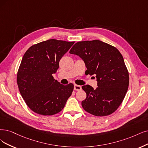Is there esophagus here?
<instances>
[{
	"mask_svg": "<svg viewBox=\"0 0 148 148\" xmlns=\"http://www.w3.org/2000/svg\"><path fill=\"white\" fill-rule=\"evenodd\" d=\"M74 90H76V91H79L82 89V87H81V86L78 85H74Z\"/></svg>",
	"mask_w": 148,
	"mask_h": 148,
	"instance_id": "esophagus-1",
	"label": "esophagus"
}]
</instances>
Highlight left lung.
<instances>
[{"mask_svg": "<svg viewBox=\"0 0 148 148\" xmlns=\"http://www.w3.org/2000/svg\"><path fill=\"white\" fill-rule=\"evenodd\" d=\"M71 54L82 59L86 74L95 75L97 87L82 86L86 97L83 108L97 116L110 115L121 105L127 91L129 76L121 53L113 46L99 40L79 41L72 47Z\"/></svg>", "mask_w": 148, "mask_h": 148, "instance_id": "1", "label": "left lung"}]
</instances>
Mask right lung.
<instances>
[{
  "instance_id": "add662e5",
  "label": "right lung",
  "mask_w": 148,
  "mask_h": 148,
  "mask_svg": "<svg viewBox=\"0 0 148 148\" xmlns=\"http://www.w3.org/2000/svg\"><path fill=\"white\" fill-rule=\"evenodd\" d=\"M74 43L55 39L29 48L22 59L17 74L20 93L27 106L36 113L49 116L61 112L74 90V85H63L52 74L60 59Z\"/></svg>"
}]
</instances>
